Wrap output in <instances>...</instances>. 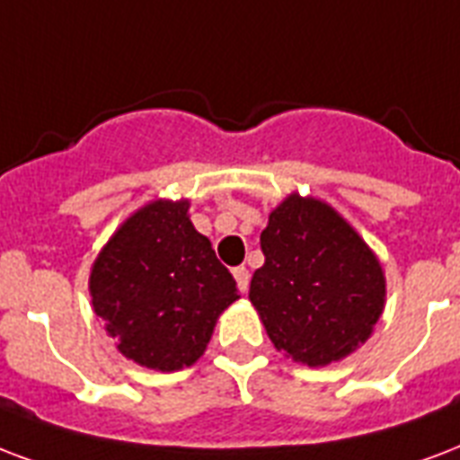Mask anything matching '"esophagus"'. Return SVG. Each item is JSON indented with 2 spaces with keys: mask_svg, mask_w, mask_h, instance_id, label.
Returning a JSON list of instances; mask_svg holds the SVG:
<instances>
[{
  "mask_svg": "<svg viewBox=\"0 0 460 460\" xmlns=\"http://www.w3.org/2000/svg\"><path fill=\"white\" fill-rule=\"evenodd\" d=\"M234 277H236V285L241 292H248V282H251V275H248V270L243 268V265H238V268H234Z\"/></svg>",
  "mask_w": 460,
  "mask_h": 460,
  "instance_id": "obj_1",
  "label": "esophagus"
}]
</instances>
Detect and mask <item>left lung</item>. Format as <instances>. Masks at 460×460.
Segmentation results:
<instances>
[{
  "mask_svg": "<svg viewBox=\"0 0 460 460\" xmlns=\"http://www.w3.org/2000/svg\"><path fill=\"white\" fill-rule=\"evenodd\" d=\"M261 248L248 296L279 352L325 367L369 340L384 314V270L331 205L289 195L270 212Z\"/></svg>",
  "mask_w": 460,
  "mask_h": 460,
  "instance_id": "8db88e82",
  "label": "left lung"
}]
</instances>
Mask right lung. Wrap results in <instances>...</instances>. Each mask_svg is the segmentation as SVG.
<instances>
[{
	"mask_svg": "<svg viewBox=\"0 0 460 460\" xmlns=\"http://www.w3.org/2000/svg\"><path fill=\"white\" fill-rule=\"evenodd\" d=\"M188 199H154L122 222L89 277L91 304L122 355L178 371L202 357L236 279L195 231Z\"/></svg>",
	"mask_w": 460,
	"mask_h": 460,
	"instance_id": "1",
	"label": "right lung"
}]
</instances>
